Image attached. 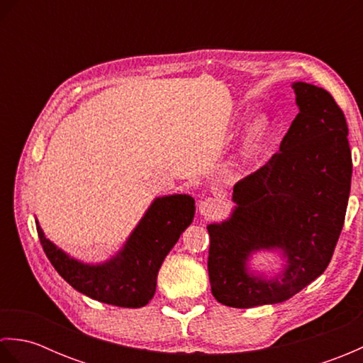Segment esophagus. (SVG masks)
Wrapping results in <instances>:
<instances>
[{"label":"esophagus","instance_id":"34e87169","mask_svg":"<svg viewBox=\"0 0 363 363\" xmlns=\"http://www.w3.org/2000/svg\"><path fill=\"white\" fill-rule=\"evenodd\" d=\"M198 209H199V213H201L204 218H213L223 211V203L220 198L209 196V198H204L199 201Z\"/></svg>","mask_w":363,"mask_h":363}]
</instances>
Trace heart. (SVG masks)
<instances>
[{"instance_id":"obj_1","label":"heart","mask_w":363,"mask_h":363,"mask_svg":"<svg viewBox=\"0 0 363 363\" xmlns=\"http://www.w3.org/2000/svg\"><path fill=\"white\" fill-rule=\"evenodd\" d=\"M269 129H272V120L268 118V115L265 113L256 115V117L248 123V126H246V133H245L246 143L250 146H257L259 143L265 140Z\"/></svg>"}]
</instances>
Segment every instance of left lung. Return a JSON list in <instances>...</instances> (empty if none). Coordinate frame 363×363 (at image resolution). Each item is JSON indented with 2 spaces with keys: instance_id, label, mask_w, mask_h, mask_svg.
<instances>
[{
  "instance_id": "obj_1",
  "label": "left lung",
  "mask_w": 363,
  "mask_h": 363,
  "mask_svg": "<svg viewBox=\"0 0 363 363\" xmlns=\"http://www.w3.org/2000/svg\"><path fill=\"white\" fill-rule=\"evenodd\" d=\"M291 87L299 112L279 152L235 184L230 217L207 226L212 295L237 309L282 303L317 279L345 223L352 174L345 115L325 89ZM264 250L284 260L272 278L249 268Z\"/></svg>"
}]
</instances>
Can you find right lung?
<instances>
[{
    "label": "right lung",
    "mask_w": 363,
    "mask_h": 363,
    "mask_svg": "<svg viewBox=\"0 0 363 363\" xmlns=\"http://www.w3.org/2000/svg\"><path fill=\"white\" fill-rule=\"evenodd\" d=\"M194 215L195 199L190 195L156 198L121 250L101 264H84L68 256L35 223L46 257L74 290L106 304L138 309L152 299L162 262Z\"/></svg>",
    "instance_id": "right-lung-1"
}]
</instances>
